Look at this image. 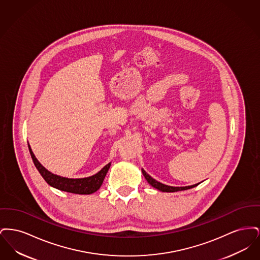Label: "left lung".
Here are the masks:
<instances>
[{"label": "left lung", "instance_id": "left-lung-1", "mask_svg": "<svg viewBox=\"0 0 260 260\" xmlns=\"http://www.w3.org/2000/svg\"><path fill=\"white\" fill-rule=\"evenodd\" d=\"M142 173H143L144 177L146 178V180L148 181L150 185L153 186L154 188H156V189H158L160 191H162V192H177V191L187 190V189H190V188H193V187L198 185V184H195V185L185 186V187H174V186L166 185V184H162L161 182L157 181L153 177H151L145 171H142Z\"/></svg>", "mask_w": 260, "mask_h": 260}]
</instances>
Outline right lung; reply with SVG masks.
Here are the masks:
<instances>
[{
	"instance_id": "add662e5",
	"label": "right lung",
	"mask_w": 260,
	"mask_h": 260,
	"mask_svg": "<svg viewBox=\"0 0 260 260\" xmlns=\"http://www.w3.org/2000/svg\"><path fill=\"white\" fill-rule=\"evenodd\" d=\"M30 155L32 157V160L34 161L35 167L37 168L39 173L43 176V178L46 180V182L50 186L65 191L69 193H74V194H81V195H88L96 192L102 184L106 173L108 172L110 168V162L106 165L100 172L92 175L88 176L85 178H67V177H62L59 175L53 174V173L49 172L47 169H45L40 161H38L37 158L33 154L30 145L28 144Z\"/></svg>"
}]
</instances>
